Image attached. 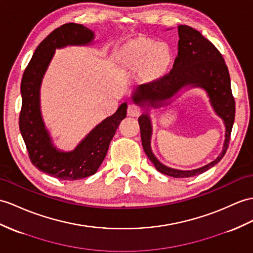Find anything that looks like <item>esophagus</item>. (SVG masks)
<instances>
[{"instance_id":"esophagus-1","label":"esophagus","mask_w":253,"mask_h":253,"mask_svg":"<svg viewBox=\"0 0 253 253\" xmlns=\"http://www.w3.org/2000/svg\"><path fill=\"white\" fill-rule=\"evenodd\" d=\"M140 107L136 104H130L127 107V115L131 117H137L140 115Z\"/></svg>"}]
</instances>
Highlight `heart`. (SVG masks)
Returning <instances> with one entry per match:
<instances>
[{"label": "heart", "mask_w": 253, "mask_h": 253, "mask_svg": "<svg viewBox=\"0 0 253 253\" xmlns=\"http://www.w3.org/2000/svg\"><path fill=\"white\" fill-rule=\"evenodd\" d=\"M123 61L127 64H140L146 61L151 70H161L169 63L170 50L164 42H157L149 39H138L126 46L123 52Z\"/></svg>", "instance_id": "heart-1"}]
</instances>
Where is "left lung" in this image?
<instances>
[{"instance_id": "obj_1", "label": "left lung", "mask_w": 253, "mask_h": 253, "mask_svg": "<svg viewBox=\"0 0 253 253\" xmlns=\"http://www.w3.org/2000/svg\"><path fill=\"white\" fill-rule=\"evenodd\" d=\"M178 55L173 69L151 82L140 84L133 101L143 106L157 107L158 102L168 100L187 84L200 85L204 88L211 98L212 106L225 125V140L221 155L201 169L193 170H179L169 169L160 163L153 156L150 148L151 123L148 115L138 118L141 145L147 157L156 166L157 170L175 178H187L204 173L220 162L229 148L231 132L235 119V100L231 89V79L222 54L211 42L205 39L199 31L188 26H178Z\"/></svg>"}]
</instances>
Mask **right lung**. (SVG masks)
Here are the masks:
<instances>
[{
    "instance_id": "obj_1",
    "label": "right lung",
    "mask_w": 253,
    "mask_h": 253,
    "mask_svg": "<svg viewBox=\"0 0 253 253\" xmlns=\"http://www.w3.org/2000/svg\"><path fill=\"white\" fill-rule=\"evenodd\" d=\"M93 32L82 24L65 23L49 34L35 49L21 80L22 105L19 128L31 162L40 170L61 180H78L96 173L105 159L110 141L126 116V103L96 126L74 151L62 152L52 146L42 120L40 87L55 48L84 45Z\"/></svg>"
}]
</instances>
